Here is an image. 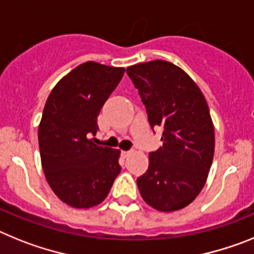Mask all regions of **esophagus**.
I'll list each match as a JSON object with an SVG mask.
<instances>
[{
    "label": "esophagus",
    "instance_id": "esophagus-1",
    "mask_svg": "<svg viewBox=\"0 0 254 254\" xmlns=\"http://www.w3.org/2000/svg\"><path fill=\"white\" fill-rule=\"evenodd\" d=\"M130 153H131V151H123V152H121V154H123L124 157H127V156H130Z\"/></svg>",
    "mask_w": 254,
    "mask_h": 254
}]
</instances>
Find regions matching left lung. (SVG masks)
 Masks as SVG:
<instances>
[{"mask_svg":"<svg viewBox=\"0 0 254 254\" xmlns=\"http://www.w3.org/2000/svg\"><path fill=\"white\" fill-rule=\"evenodd\" d=\"M139 90L151 127H161L162 147L149 153V166L136 179L148 206L173 212L190 204L206 184L215 152V127L195 81L164 60L127 69Z\"/></svg>","mask_w":254,"mask_h":254,"instance_id":"1","label":"left lung"}]
</instances>
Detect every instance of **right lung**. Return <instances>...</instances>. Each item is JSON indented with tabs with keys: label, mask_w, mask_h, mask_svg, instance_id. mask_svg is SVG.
I'll return each instance as SVG.
<instances>
[{
	"label": "right lung",
	"mask_w": 254,
	"mask_h": 254,
	"mask_svg": "<svg viewBox=\"0 0 254 254\" xmlns=\"http://www.w3.org/2000/svg\"><path fill=\"white\" fill-rule=\"evenodd\" d=\"M124 72L88 61L60 79L46 101L38 127L42 167L54 193L74 208L100 204L120 174V149L97 145L89 136Z\"/></svg>",
	"instance_id": "obj_1"
}]
</instances>
